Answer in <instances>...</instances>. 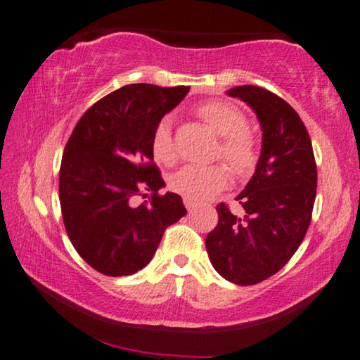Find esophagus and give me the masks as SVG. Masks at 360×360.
<instances>
[{"label": "esophagus", "mask_w": 360, "mask_h": 360, "mask_svg": "<svg viewBox=\"0 0 360 360\" xmlns=\"http://www.w3.org/2000/svg\"><path fill=\"white\" fill-rule=\"evenodd\" d=\"M184 205H185V207H186V210H188V211H193V210H195V207H196L195 202L188 201V200H184Z\"/></svg>", "instance_id": "1"}]
</instances>
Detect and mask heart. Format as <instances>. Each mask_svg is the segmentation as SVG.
I'll return each instance as SVG.
<instances>
[{
	"label": "heart",
	"instance_id": "heart-1",
	"mask_svg": "<svg viewBox=\"0 0 360 360\" xmlns=\"http://www.w3.org/2000/svg\"><path fill=\"white\" fill-rule=\"evenodd\" d=\"M198 115L219 138H222L217 155L226 160L229 169L237 176L252 174L258 162V146L255 138L247 131L248 123L243 113L231 103L214 101L198 108ZM150 148L154 159L160 164L169 165L176 159L170 118H162L158 123ZM227 181L229 172L224 165H211V167L186 165L170 176L169 186L176 195L196 202L214 196L216 193L226 188Z\"/></svg>",
	"mask_w": 360,
	"mask_h": 360
}]
</instances>
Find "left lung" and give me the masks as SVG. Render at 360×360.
Segmentation results:
<instances>
[{"instance_id": "left-lung-1", "label": "left lung", "mask_w": 360, "mask_h": 360, "mask_svg": "<svg viewBox=\"0 0 360 360\" xmlns=\"http://www.w3.org/2000/svg\"><path fill=\"white\" fill-rule=\"evenodd\" d=\"M227 96L257 113L262 153L236 198L242 214L221 202L206 250L224 279L252 285L278 273L304 240L316 196V164L305 124L288 102L258 86L232 87Z\"/></svg>"}]
</instances>
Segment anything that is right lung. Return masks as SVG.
<instances>
[{"label": "right lung", "instance_id": "1", "mask_svg": "<svg viewBox=\"0 0 360 360\" xmlns=\"http://www.w3.org/2000/svg\"><path fill=\"white\" fill-rule=\"evenodd\" d=\"M190 87L129 84L87 110L68 139L60 167V205L81 258L105 276H129L153 259L164 231L186 214L154 164L153 134ZM150 192L134 207L132 198ZM145 197V195H143Z\"/></svg>", "mask_w": 360, "mask_h": 360}]
</instances>
